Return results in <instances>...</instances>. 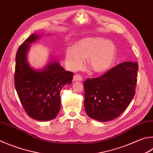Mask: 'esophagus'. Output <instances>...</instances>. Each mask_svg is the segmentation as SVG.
<instances>
[{"mask_svg": "<svg viewBox=\"0 0 153 153\" xmlns=\"http://www.w3.org/2000/svg\"><path fill=\"white\" fill-rule=\"evenodd\" d=\"M83 80L82 77L81 76H79V75H75L74 76V78H73V82H76V81H79V82H82Z\"/></svg>", "mask_w": 153, "mask_h": 153, "instance_id": "1", "label": "esophagus"}]
</instances>
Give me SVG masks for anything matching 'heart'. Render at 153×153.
<instances>
[{"label": "heart", "mask_w": 153, "mask_h": 153, "mask_svg": "<svg viewBox=\"0 0 153 153\" xmlns=\"http://www.w3.org/2000/svg\"><path fill=\"white\" fill-rule=\"evenodd\" d=\"M117 48L112 42L102 37H87L77 41L74 48L66 49V61L71 69L82 68L84 58L89 57V66L96 73H104L115 62Z\"/></svg>", "instance_id": "1"}]
</instances>
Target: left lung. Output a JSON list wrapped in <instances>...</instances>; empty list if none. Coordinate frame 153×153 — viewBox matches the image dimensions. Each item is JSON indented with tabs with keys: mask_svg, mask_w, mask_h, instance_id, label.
Instances as JSON below:
<instances>
[{
	"mask_svg": "<svg viewBox=\"0 0 153 153\" xmlns=\"http://www.w3.org/2000/svg\"><path fill=\"white\" fill-rule=\"evenodd\" d=\"M138 65L125 62L84 83V107L89 117L100 122L122 114L135 95Z\"/></svg>",
	"mask_w": 153,
	"mask_h": 153,
	"instance_id": "1",
	"label": "left lung"
}]
</instances>
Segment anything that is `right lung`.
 Returning a JSON list of instances; mask_svg holds the SVG:
<instances>
[{
    "instance_id": "obj_1",
    "label": "right lung",
    "mask_w": 153,
    "mask_h": 153,
    "mask_svg": "<svg viewBox=\"0 0 153 153\" xmlns=\"http://www.w3.org/2000/svg\"><path fill=\"white\" fill-rule=\"evenodd\" d=\"M40 35L33 34L19 47L16 54L15 86L25 110L30 118L48 121L56 117L61 107L60 91L71 84L74 74L65 71L56 60L43 69L29 65L27 55L30 44Z\"/></svg>"
}]
</instances>
